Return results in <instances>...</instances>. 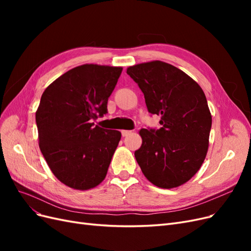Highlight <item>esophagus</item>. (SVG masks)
Here are the masks:
<instances>
[{"mask_svg":"<svg viewBox=\"0 0 251 251\" xmlns=\"http://www.w3.org/2000/svg\"><path fill=\"white\" fill-rule=\"evenodd\" d=\"M132 133V131H127V130H123L121 131V134H123L124 137H126V136H128Z\"/></svg>","mask_w":251,"mask_h":251,"instance_id":"esophagus-1","label":"esophagus"}]
</instances>
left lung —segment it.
Returning <instances> with one entry per match:
<instances>
[{"instance_id": "left-lung-1", "label": "left lung", "mask_w": 251, "mask_h": 251, "mask_svg": "<svg viewBox=\"0 0 251 251\" xmlns=\"http://www.w3.org/2000/svg\"><path fill=\"white\" fill-rule=\"evenodd\" d=\"M150 113L161 115L159 130L141 128L135 158L146 178L160 188L178 187L192 179L206 157L211 114L202 88L186 73L161 62L128 67Z\"/></svg>"}]
</instances>
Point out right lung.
<instances>
[{
    "instance_id": "1",
    "label": "right lung",
    "mask_w": 251,
    "mask_h": 251,
    "mask_svg": "<svg viewBox=\"0 0 251 251\" xmlns=\"http://www.w3.org/2000/svg\"><path fill=\"white\" fill-rule=\"evenodd\" d=\"M123 68L85 64L46 88L35 112L39 146L53 175L68 187L88 191L107 176L121 133L94 126Z\"/></svg>"
}]
</instances>
